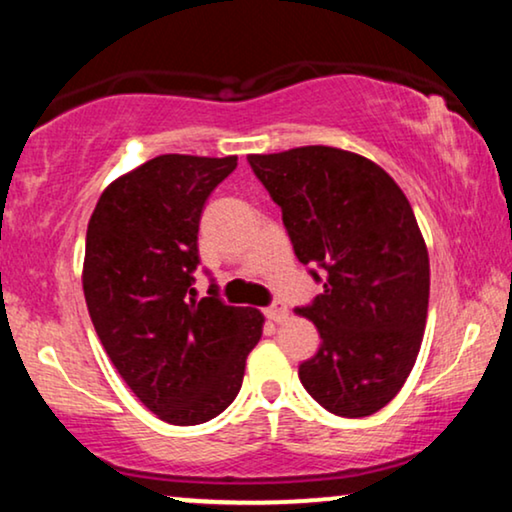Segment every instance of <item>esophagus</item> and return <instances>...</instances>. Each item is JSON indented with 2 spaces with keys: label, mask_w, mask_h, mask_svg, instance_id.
Wrapping results in <instances>:
<instances>
[{
  "label": "esophagus",
  "mask_w": 512,
  "mask_h": 512,
  "mask_svg": "<svg viewBox=\"0 0 512 512\" xmlns=\"http://www.w3.org/2000/svg\"><path fill=\"white\" fill-rule=\"evenodd\" d=\"M264 316H267L269 320H274V323H281V320L288 316V306L276 299V302H271L267 309H264Z\"/></svg>",
  "instance_id": "1"
}]
</instances>
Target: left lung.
Wrapping results in <instances>:
<instances>
[{
    "instance_id": "obj_1",
    "label": "left lung",
    "mask_w": 512,
    "mask_h": 512,
    "mask_svg": "<svg viewBox=\"0 0 512 512\" xmlns=\"http://www.w3.org/2000/svg\"><path fill=\"white\" fill-rule=\"evenodd\" d=\"M248 163L283 213L292 250L323 292L299 306L318 327L299 381L337 417H370L410 377L431 269L410 201L365 156L309 145Z\"/></svg>"
}]
</instances>
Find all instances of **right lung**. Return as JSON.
<instances>
[{"label":"right lung","mask_w":512,"mask_h":512,"mask_svg":"<svg viewBox=\"0 0 512 512\" xmlns=\"http://www.w3.org/2000/svg\"><path fill=\"white\" fill-rule=\"evenodd\" d=\"M236 166V156H156L114 180L88 222L84 297L95 332L142 405L175 426L234 403L262 337V313L224 304L215 283L210 297H192L203 206Z\"/></svg>","instance_id":"obj_1"}]
</instances>
